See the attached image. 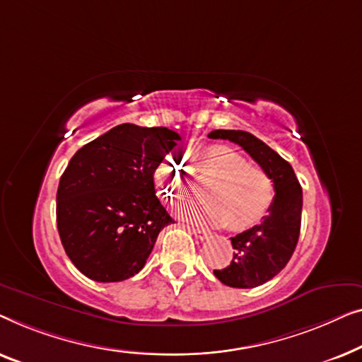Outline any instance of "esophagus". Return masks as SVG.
Instances as JSON below:
<instances>
[{
    "label": "esophagus",
    "mask_w": 362,
    "mask_h": 362,
    "mask_svg": "<svg viewBox=\"0 0 362 362\" xmlns=\"http://www.w3.org/2000/svg\"><path fill=\"white\" fill-rule=\"evenodd\" d=\"M192 234L195 238L200 239V241H203V239H208V236H210V233L205 231V230H200V228H192Z\"/></svg>",
    "instance_id": "obj_1"
}]
</instances>
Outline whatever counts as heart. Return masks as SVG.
<instances>
[{
	"mask_svg": "<svg viewBox=\"0 0 362 362\" xmlns=\"http://www.w3.org/2000/svg\"><path fill=\"white\" fill-rule=\"evenodd\" d=\"M198 159V175L213 180L205 190L206 205L185 211L190 220L213 226L228 223L233 231L249 230L264 220L276 198V183L267 170L251 165L241 152L220 144L202 149ZM154 179L169 202H182L188 197L187 172L179 162H162Z\"/></svg>",
	"mask_w": 362,
	"mask_h": 362,
	"instance_id": "1",
	"label": "heart"
}]
</instances>
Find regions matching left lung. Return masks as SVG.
Listing matches in <instances>:
<instances>
[{
  "mask_svg": "<svg viewBox=\"0 0 362 362\" xmlns=\"http://www.w3.org/2000/svg\"><path fill=\"white\" fill-rule=\"evenodd\" d=\"M208 137L241 146L276 183V198L269 215L259 225L233 236V261L225 269L213 271L218 281L230 287H257L276 277L295 251L302 223V187L292 165L251 132L216 129Z\"/></svg>",
  "mask_w": 362,
  "mask_h": 362,
  "instance_id": "8db88e82",
  "label": "left lung"
}]
</instances>
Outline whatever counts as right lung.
Here are the masks:
<instances>
[{"mask_svg":"<svg viewBox=\"0 0 362 362\" xmlns=\"http://www.w3.org/2000/svg\"><path fill=\"white\" fill-rule=\"evenodd\" d=\"M179 141L172 129L124 123L75 152L59 182L57 228L83 276L121 282L144 267L174 223L156 197L154 172Z\"/></svg>","mask_w":362,"mask_h":362,"instance_id":"right-lung-1","label":"right lung"}]
</instances>
